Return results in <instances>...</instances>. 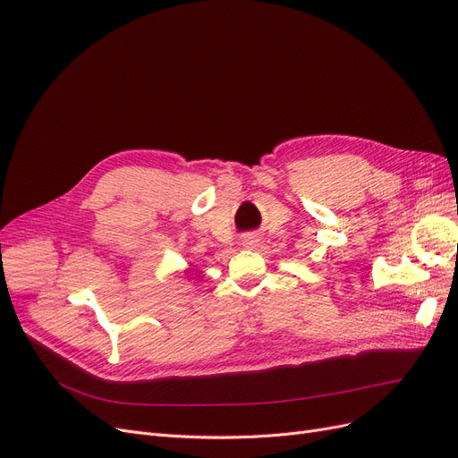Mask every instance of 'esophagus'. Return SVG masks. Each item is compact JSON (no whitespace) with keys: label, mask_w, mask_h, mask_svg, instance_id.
Returning <instances> with one entry per match:
<instances>
[{"label":"esophagus","mask_w":458,"mask_h":458,"mask_svg":"<svg viewBox=\"0 0 458 458\" xmlns=\"http://www.w3.org/2000/svg\"><path fill=\"white\" fill-rule=\"evenodd\" d=\"M241 244H242L244 248H248V250H254V248L259 244L258 234H254V233H248V234H244L242 241H241Z\"/></svg>","instance_id":"1"}]
</instances>
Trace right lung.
Masks as SVG:
<instances>
[{
  "label": "right lung",
  "instance_id": "add662e5",
  "mask_svg": "<svg viewBox=\"0 0 458 458\" xmlns=\"http://www.w3.org/2000/svg\"><path fill=\"white\" fill-rule=\"evenodd\" d=\"M185 275H187V276H185V279H200V276H202V275H200V271H197V269H192V266H191V267H189V269L185 271Z\"/></svg>",
  "mask_w": 458,
  "mask_h": 458
}]
</instances>
